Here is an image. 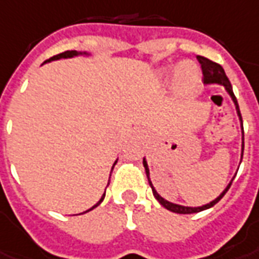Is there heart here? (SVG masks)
Returning a JSON list of instances; mask_svg holds the SVG:
<instances>
[{"label": "heart", "instance_id": "b5f03b06", "mask_svg": "<svg viewBox=\"0 0 259 259\" xmlns=\"http://www.w3.org/2000/svg\"><path fill=\"white\" fill-rule=\"evenodd\" d=\"M160 75L171 78V86L180 95H193L202 83V71L195 61H181L177 66L160 68Z\"/></svg>", "mask_w": 259, "mask_h": 259}]
</instances>
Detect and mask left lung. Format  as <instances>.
Here are the masks:
<instances>
[{"mask_svg": "<svg viewBox=\"0 0 259 259\" xmlns=\"http://www.w3.org/2000/svg\"><path fill=\"white\" fill-rule=\"evenodd\" d=\"M198 60L200 63V66H202V71H203V82H204V85H212V83H215V85H221L227 93L229 95V97L233 101V104H235V108H236V114L239 116V120H240V127H242V154H240V163H242V159H243V151H244V132H243V120H242V114H240V110H239V104H237V100L235 95H233V91H232V85L229 79H228L227 74H225V71L222 68L220 64L217 63H214V61L208 60L206 57L203 56H198ZM143 164H144L145 167V173H147V177H148V183L151 185V188H152V193H154L155 199L158 200L164 208H167L170 211L177 212V214H193V212H199L203 211V210H207V208L212 207L215 203H218L222 199V196L228 192V189L231 188L232 181H233V178L235 176L232 177V180L229 181V184L227 185V188L224 189L220 195H218L217 198L211 200L210 203H206V204H203V206H198V207H189V206H183V204H177V203H171L166 200L164 198H162L158 192H156V189L152 185V181H151V178H149V168H148V163H147V160L145 158L143 159Z\"/></svg>", "mask_w": 259, "mask_h": 259, "instance_id": "1", "label": "left lung"}]
</instances>
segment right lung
Listing matches in <instances>:
<instances>
[{
  "label": "right lung",
  "mask_w": 259,
  "mask_h": 259,
  "mask_svg": "<svg viewBox=\"0 0 259 259\" xmlns=\"http://www.w3.org/2000/svg\"><path fill=\"white\" fill-rule=\"evenodd\" d=\"M75 56H91V53H88V52H78V51H66V52H63V53H60V55H56V56H53V57H51V59H48V60L44 61V63H51V61L59 60V59H71V57H75ZM116 162H118V159H116V160L114 162V164H112V168H111V170H114V166L116 164ZM110 178H111V174H110ZM108 184H110V183H108ZM108 184H107V187H108ZM104 196H105V192L103 193V196L100 198V200L96 203L93 207L89 208V210H86V211H83V212L91 211V210H93L95 207H97V206H99V204H100V203L104 200ZM83 212H81V214H83Z\"/></svg>",
  "instance_id": "right-lung-1"
}]
</instances>
